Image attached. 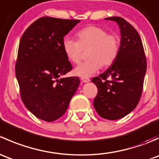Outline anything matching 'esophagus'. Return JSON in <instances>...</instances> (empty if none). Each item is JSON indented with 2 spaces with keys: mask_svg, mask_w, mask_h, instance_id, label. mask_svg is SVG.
I'll return each instance as SVG.
<instances>
[{
  "mask_svg": "<svg viewBox=\"0 0 159 159\" xmlns=\"http://www.w3.org/2000/svg\"><path fill=\"white\" fill-rule=\"evenodd\" d=\"M81 81H82L84 83H88L90 81V79L89 78H81Z\"/></svg>",
  "mask_w": 159,
  "mask_h": 159,
  "instance_id": "esophagus-1",
  "label": "esophagus"
}]
</instances>
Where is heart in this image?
<instances>
[{
    "label": "heart",
    "instance_id": "b5f03b06",
    "mask_svg": "<svg viewBox=\"0 0 159 159\" xmlns=\"http://www.w3.org/2000/svg\"><path fill=\"white\" fill-rule=\"evenodd\" d=\"M77 41L70 38L63 41V49L68 60L77 64L81 60L82 50L89 49L88 61L80 63L74 74L81 78L94 75L101 66L108 67L115 62L119 53L120 40L118 35L108 34L105 28L88 26L77 33Z\"/></svg>",
    "mask_w": 159,
    "mask_h": 159
}]
</instances>
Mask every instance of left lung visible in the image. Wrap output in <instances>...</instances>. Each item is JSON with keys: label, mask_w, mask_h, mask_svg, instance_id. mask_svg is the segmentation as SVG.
<instances>
[{"label": "left lung", "mask_w": 159, "mask_h": 159, "mask_svg": "<svg viewBox=\"0 0 159 159\" xmlns=\"http://www.w3.org/2000/svg\"><path fill=\"white\" fill-rule=\"evenodd\" d=\"M105 19L118 24L121 34L120 48L110 68L91 80L98 88L93 105L102 118L117 120L132 111L140 100L146 73V58L140 36L132 25L120 17ZM108 77L110 80H107Z\"/></svg>", "instance_id": "left-lung-1"}]
</instances>
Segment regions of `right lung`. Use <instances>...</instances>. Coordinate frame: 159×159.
I'll return each mask as SVG.
<instances>
[{
    "instance_id": "add662e5",
    "label": "right lung",
    "mask_w": 159,
    "mask_h": 159,
    "mask_svg": "<svg viewBox=\"0 0 159 159\" xmlns=\"http://www.w3.org/2000/svg\"><path fill=\"white\" fill-rule=\"evenodd\" d=\"M80 20L43 17L20 38L16 77L26 108L45 121L65 113L80 84L78 77L63 78L72 69L63 49L64 37Z\"/></svg>"
}]
</instances>
